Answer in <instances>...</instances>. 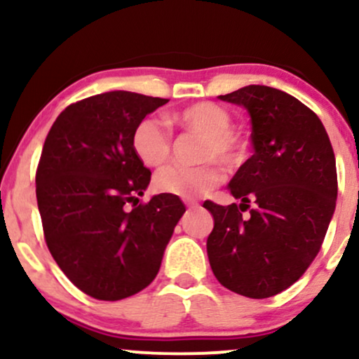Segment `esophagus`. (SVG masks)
<instances>
[{"mask_svg": "<svg viewBox=\"0 0 359 359\" xmlns=\"http://www.w3.org/2000/svg\"><path fill=\"white\" fill-rule=\"evenodd\" d=\"M185 205H187L189 209H196V208H199V203H197V201H194V199H187V201H185Z\"/></svg>", "mask_w": 359, "mask_h": 359, "instance_id": "obj_1", "label": "esophagus"}]
</instances>
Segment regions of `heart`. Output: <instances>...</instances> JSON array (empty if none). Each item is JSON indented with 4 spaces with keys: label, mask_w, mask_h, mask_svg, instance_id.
<instances>
[{
    "label": "heart",
    "mask_w": 359,
    "mask_h": 359,
    "mask_svg": "<svg viewBox=\"0 0 359 359\" xmlns=\"http://www.w3.org/2000/svg\"><path fill=\"white\" fill-rule=\"evenodd\" d=\"M174 121L189 133L199 135L197 158L204 163L196 167H165L155 177V189L168 196L191 199L209 192L221 182L222 172L214 160H219L226 167L238 165L243 160L245 147L240 135L231 128V113L216 102L204 101L184 108L175 114ZM131 147L140 162L147 167H158L170 156V131L160 119L143 118L131 133Z\"/></svg>",
    "instance_id": "heart-1"
}]
</instances>
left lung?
Instances as JSON below:
<instances>
[{
    "label": "left lung",
    "mask_w": 359,
    "mask_h": 359,
    "mask_svg": "<svg viewBox=\"0 0 359 359\" xmlns=\"http://www.w3.org/2000/svg\"><path fill=\"white\" fill-rule=\"evenodd\" d=\"M219 100L248 111L255 151L228 185L241 204L204 203L214 217L209 263L221 285L266 299L297 282L319 253L336 209L334 151L314 111L283 90L246 86Z\"/></svg>",
    "instance_id": "left-lung-1"
}]
</instances>
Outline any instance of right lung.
I'll return each mask as SVG.
<instances>
[{
  "mask_svg": "<svg viewBox=\"0 0 359 359\" xmlns=\"http://www.w3.org/2000/svg\"><path fill=\"white\" fill-rule=\"evenodd\" d=\"M167 102L130 90L97 94L67 106L45 138L35 177L45 241L67 278L97 300L150 285L185 212L168 194L138 204L151 172L131 133Z\"/></svg>",
  "mask_w": 359,
  "mask_h": 359,
  "instance_id": "add662e5",
  "label": "right lung"
}]
</instances>
